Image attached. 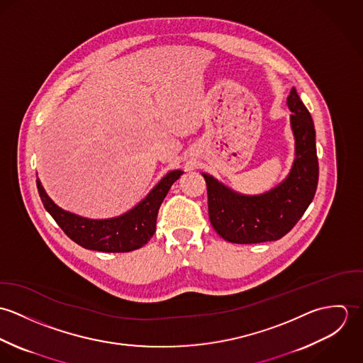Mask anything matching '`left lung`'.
<instances>
[{
	"label": "left lung",
	"mask_w": 363,
	"mask_h": 363,
	"mask_svg": "<svg viewBox=\"0 0 363 363\" xmlns=\"http://www.w3.org/2000/svg\"><path fill=\"white\" fill-rule=\"evenodd\" d=\"M286 104L292 111L296 157L279 186L261 196H242L204 174L209 220L226 242L250 245L278 240L298 223L314 199L318 182L314 124L295 88Z\"/></svg>",
	"instance_id": "1"
}]
</instances>
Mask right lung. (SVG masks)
I'll return each mask as SVG.
<instances>
[{"mask_svg": "<svg viewBox=\"0 0 363 363\" xmlns=\"http://www.w3.org/2000/svg\"><path fill=\"white\" fill-rule=\"evenodd\" d=\"M183 174L182 170L169 172L152 191L127 213L111 219H86L57 207L36 180L42 203L64 233L77 245L104 253H127L147 245L154 236L157 211L172 184Z\"/></svg>", "mask_w": 363, "mask_h": 363, "instance_id": "right-lung-1", "label": "right lung"}]
</instances>
